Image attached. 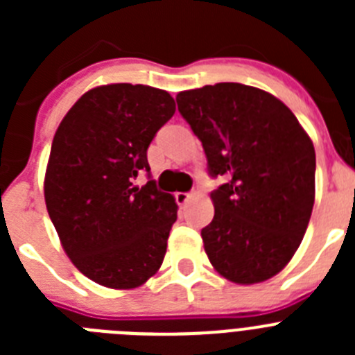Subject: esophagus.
Returning <instances> with one entry per match:
<instances>
[{
    "mask_svg": "<svg viewBox=\"0 0 355 355\" xmlns=\"http://www.w3.org/2000/svg\"><path fill=\"white\" fill-rule=\"evenodd\" d=\"M193 196H196L193 192H178L175 193V202L183 206V205H187L188 200L193 199Z\"/></svg>",
    "mask_w": 355,
    "mask_h": 355,
    "instance_id": "1",
    "label": "esophagus"
}]
</instances>
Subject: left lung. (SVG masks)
I'll return each instance as SVG.
<instances>
[{
    "label": "left lung",
    "instance_id": "obj_1",
    "mask_svg": "<svg viewBox=\"0 0 355 355\" xmlns=\"http://www.w3.org/2000/svg\"><path fill=\"white\" fill-rule=\"evenodd\" d=\"M202 142L215 216L200 231L209 261L236 284L263 283L299 249L315 205V147L283 101L241 83L178 94Z\"/></svg>",
    "mask_w": 355,
    "mask_h": 355
}]
</instances>
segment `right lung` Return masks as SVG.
Returning <instances> with one entry per match:
<instances>
[{"label": "right lung", "mask_w": 355, "mask_h": 355, "mask_svg": "<svg viewBox=\"0 0 355 355\" xmlns=\"http://www.w3.org/2000/svg\"><path fill=\"white\" fill-rule=\"evenodd\" d=\"M165 90L114 83L85 92L51 144L44 197L78 270L114 290L144 284L162 266L178 205L155 180L137 187L147 147L174 115Z\"/></svg>", "instance_id": "add662e5"}]
</instances>
